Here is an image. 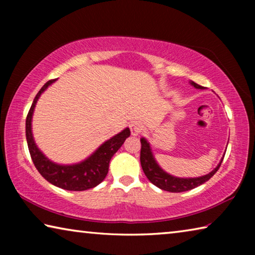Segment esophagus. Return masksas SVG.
I'll use <instances>...</instances> for the list:
<instances>
[{"instance_id": "34e87169", "label": "esophagus", "mask_w": 255, "mask_h": 255, "mask_svg": "<svg viewBox=\"0 0 255 255\" xmlns=\"http://www.w3.org/2000/svg\"><path fill=\"white\" fill-rule=\"evenodd\" d=\"M129 128H130L132 136H138L140 133L143 126H141V124L139 122H132L130 125H129Z\"/></svg>"}]
</instances>
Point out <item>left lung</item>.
<instances>
[{
    "label": "left lung",
    "instance_id": "left-lung-1",
    "mask_svg": "<svg viewBox=\"0 0 255 255\" xmlns=\"http://www.w3.org/2000/svg\"><path fill=\"white\" fill-rule=\"evenodd\" d=\"M190 84L195 86L196 89H204V86L197 84L192 81L190 82ZM140 164L145 175L147 176V179L150 182L154 185H156L157 188L165 190V191L169 192L188 191V190L195 189L198 185H201L202 183L207 182V181L218 171L219 166H221V164L223 162L222 158L218 165L216 166L210 173L199 176V178H176V176L166 173L165 171H163L161 167H159L157 162L155 161L149 143L144 137L140 138Z\"/></svg>",
    "mask_w": 255,
    "mask_h": 255
}]
</instances>
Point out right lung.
I'll return each mask as SVG.
<instances>
[{"label":"right lung","mask_w":255,"mask_h":255,"mask_svg":"<svg viewBox=\"0 0 255 255\" xmlns=\"http://www.w3.org/2000/svg\"><path fill=\"white\" fill-rule=\"evenodd\" d=\"M55 81L56 80H50L42 86L36 98L33 99L31 108L28 112L27 120H25V137H27L28 148L36 169L48 182L58 188L70 190V191H84V190L97 187L105 180L109 171L111 157L122 147L126 138L130 136V130L129 128H125L122 132L105 141L91 156L80 163L72 164V165H62V164L50 161L34 143L31 122L38 99Z\"/></svg>","instance_id":"right-lung-1"}]
</instances>
